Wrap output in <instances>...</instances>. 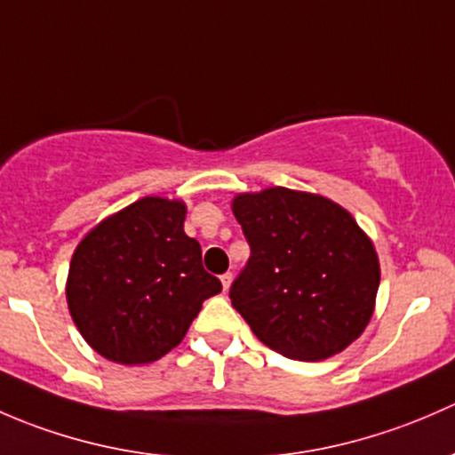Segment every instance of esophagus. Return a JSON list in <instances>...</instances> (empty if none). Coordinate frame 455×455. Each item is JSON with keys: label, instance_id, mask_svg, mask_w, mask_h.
Wrapping results in <instances>:
<instances>
[{"label": "esophagus", "instance_id": "1", "mask_svg": "<svg viewBox=\"0 0 455 455\" xmlns=\"http://www.w3.org/2000/svg\"><path fill=\"white\" fill-rule=\"evenodd\" d=\"M232 280H234V274H232V271H228V274H223V275H221L223 291H228V289H229V284H232Z\"/></svg>", "mask_w": 455, "mask_h": 455}]
</instances>
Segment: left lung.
<instances>
[{"mask_svg":"<svg viewBox=\"0 0 455 455\" xmlns=\"http://www.w3.org/2000/svg\"><path fill=\"white\" fill-rule=\"evenodd\" d=\"M232 212L251 254L229 299L262 344L299 362L353 344L372 317L381 278L372 241L353 214L280 186L236 195Z\"/></svg>","mask_w":455,"mask_h":455,"instance_id":"left-lung-1","label":"left lung"}]
</instances>
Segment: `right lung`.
<instances>
[{
  "instance_id": "add662e5",
  "label": "right lung",
  "mask_w": 455,
  "mask_h": 455,
  "mask_svg": "<svg viewBox=\"0 0 455 455\" xmlns=\"http://www.w3.org/2000/svg\"><path fill=\"white\" fill-rule=\"evenodd\" d=\"M184 201L144 196L98 223L69 262V315L85 341L124 366L175 348L221 283L184 232Z\"/></svg>"
}]
</instances>
